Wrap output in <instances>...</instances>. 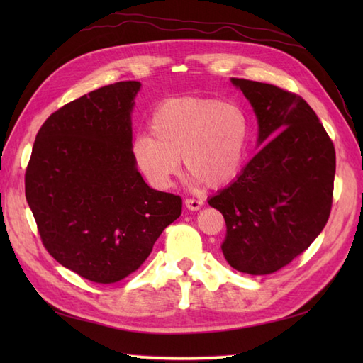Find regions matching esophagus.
Segmentation results:
<instances>
[{
  "mask_svg": "<svg viewBox=\"0 0 363 363\" xmlns=\"http://www.w3.org/2000/svg\"><path fill=\"white\" fill-rule=\"evenodd\" d=\"M184 203H186V207L190 211H198L204 206L201 199H195V198H186V201H184Z\"/></svg>",
  "mask_w": 363,
  "mask_h": 363,
  "instance_id": "34e87169",
  "label": "esophagus"
}]
</instances>
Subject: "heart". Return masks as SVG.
Masks as SVG:
<instances>
[{
    "label": "heart",
    "mask_w": 363,
    "mask_h": 363,
    "mask_svg": "<svg viewBox=\"0 0 363 363\" xmlns=\"http://www.w3.org/2000/svg\"><path fill=\"white\" fill-rule=\"evenodd\" d=\"M151 134L133 143L135 165L152 186L167 189L181 172V156L194 181L223 187L235 179L250 140V118L235 101L184 96L162 103Z\"/></svg>",
    "instance_id": "b5f03b06"
}]
</instances>
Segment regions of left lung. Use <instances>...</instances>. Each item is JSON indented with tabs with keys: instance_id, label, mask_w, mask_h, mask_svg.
<instances>
[{
	"instance_id": "8db88e82",
	"label": "left lung",
	"mask_w": 363,
	"mask_h": 363,
	"mask_svg": "<svg viewBox=\"0 0 363 363\" xmlns=\"http://www.w3.org/2000/svg\"><path fill=\"white\" fill-rule=\"evenodd\" d=\"M250 99L264 145L237 179L209 201L226 221L228 264L269 274L303 254L326 226L334 198L335 148L317 113L289 90L233 78Z\"/></svg>"
}]
</instances>
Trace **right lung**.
Listing matches in <instances>:
<instances>
[{
    "mask_svg": "<svg viewBox=\"0 0 363 363\" xmlns=\"http://www.w3.org/2000/svg\"><path fill=\"white\" fill-rule=\"evenodd\" d=\"M140 82L90 91L38 129L25 174L40 240L84 279L113 284L148 259L182 198L150 189L135 168L130 111Z\"/></svg>",
    "mask_w": 363,
    "mask_h": 363,
    "instance_id": "add662e5",
    "label": "right lung"
}]
</instances>
